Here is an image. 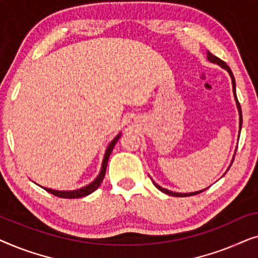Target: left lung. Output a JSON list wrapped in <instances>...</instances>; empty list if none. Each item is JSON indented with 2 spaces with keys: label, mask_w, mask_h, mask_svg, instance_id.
Returning <instances> with one entry per match:
<instances>
[{
  "label": "left lung",
  "mask_w": 258,
  "mask_h": 258,
  "mask_svg": "<svg viewBox=\"0 0 258 258\" xmlns=\"http://www.w3.org/2000/svg\"><path fill=\"white\" fill-rule=\"evenodd\" d=\"M208 59H209V61H211V62L217 63V64H220V66L222 67V68L227 69V70H228V73H229V75H230V77H231V81H232V91H234L235 100H236V103H237V108H238V111H239V129H241V128H242V110H241V105H239V102H238V100H237V96H236V84H235V77H234V75H232L231 69L229 68L227 63H225L224 61H222L221 58H218L217 56H215V55L211 54V52H208ZM239 132H241V130H239ZM232 162H234V161H232ZM153 183H154L155 186H156L157 189H160V190H161V191H163V192H165V194H168V195H170V196H176V197H186V196H192V195H196V194H200V192H202V191H204V190H206V189H204V190H201V191L190 192V194H178V192H172V191H170V190H167V189L162 188V186L157 185L156 183H155V182H153Z\"/></svg>",
  "instance_id": "1"
}]
</instances>
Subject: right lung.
<instances>
[{"instance_id":"add662e5","label":"right lung","mask_w":258,"mask_h":258,"mask_svg":"<svg viewBox=\"0 0 258 258\" xmlns=\"http://www.w3.org/2000/svg\"><path fill=\"white\" fill-rule=\"evenodd\" d=\"M119 139V135H117L115 137L114 140L111 141V143L109 144L108 148H107V151H105V155H104V160H103V164H102V169H101V172L100 175L97 176V178L95 179L94 182H91L89 185L84 186L82 189H79V190H74V191H58V190H51V189H47V188H43L47 190L48 192L52 194L54 196H57V197H62V199H80V197H84L87 195H89L93 191H95L98 186L101 185L102 181H103L104 176H105V170H107V164H108V160H109V156H110L112 149H114L116 142H117Z\"/></svg>"}]
</instances>
